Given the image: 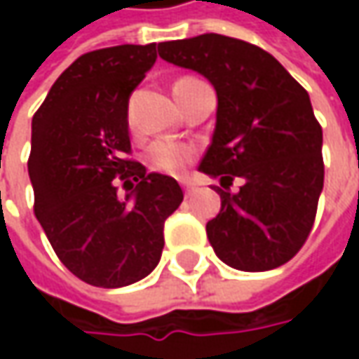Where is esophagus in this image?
Returning <instances> with one entry per match:
<instances>
[{
  "label": "esophagus",
  "mask_w": 359,
  "mask_h": 359,
  "mask_svg": "<svg viewBox=\"0 0 359 359\" xmlns=\"http://www.w3.org/2000/svg\"><path fill=\"white\" fill-rule=\"evenodd\" d=\"M182 186H184V189H186V196H191L198 187H196V184H191V182H182Z\"/></svg>",
  "instance_id": "obj_1"
}]
</instances>
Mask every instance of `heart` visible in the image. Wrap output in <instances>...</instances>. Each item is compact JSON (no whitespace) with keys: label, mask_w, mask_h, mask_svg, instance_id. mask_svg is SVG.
Listing matches in <instances>:
<instances>
[{"label":"heart","mask_w":359,"mask_h":359,"mask_svg":"<svg viewBox=\"0 0 359 359\" xmlns=\"http://www.w3.org/2000/svg\"><path fill=\"white\" fill-rule=\"evenodd\" d=\"M186 79H189V77H186ZM186 79H180V81H186ZM194 156H196L194 147L168 140V137H161V140L154 142L147 147L145 163L154 172L168 173V175H182L184 170L191 163Z\"/></svg>","instance_id":"1"}]
</instances>
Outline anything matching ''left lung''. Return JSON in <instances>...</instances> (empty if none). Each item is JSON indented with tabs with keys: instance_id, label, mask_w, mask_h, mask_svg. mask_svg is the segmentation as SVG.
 Wrapping results in <instances>:
<instances>
[{
	"instance_id": "8db88e82",
	"label": "left lung",
	"mask_w": 359,
	"mask_h": 359,
	"mask_svg": "<svg viewBox=\"0 0 359 359\" xmlns=\"http://www.w3.org/2000/svg\"><path fill=\"white\" fill-rule=\"evenodd\" d=\"M158 51L217 93L200 163L222 184V210L205 226L215 255L241 271L280 268L308 240L324 187L322 126L308 91L268 51L228 35L161 41ZM236 179L242 186L231 192Z\"/></svg>"
}]
</instances>
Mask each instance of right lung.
<instances>
[{
	"label": "right lung",
	"mask_w": 359,
	"mask_h": 359,
	"mask_svg": "<svg viewBox=\"0 0 359 359\" xmlns=\"http://www.w3.org/2000/svg\"><path fill=\"white\" fill-rule=\"evenodd\" d=\"M156 57V43L83 53L32 121L35 217L63 266L97 287H123L154 271L163 224L184 200L173 177L126 158L130 95Z\"/></svg>",
	"instance_id": "add662e5"
}]
</instances>
